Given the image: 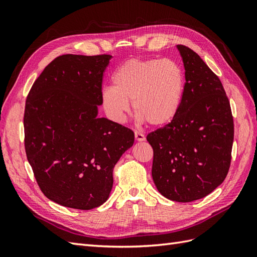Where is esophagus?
Listing matches in <instances>:
<instances>
[{"mask_svg": "<svg viewBox=\"0 0 257 257\" xmlns=\"http://www.w3.org/2000/svg\"><path fill=\"white\" fill-rule=\"evenodd\" d=\"M145 139H146V137H145L144 134L139 133V132H135V141L137 143H142V142L145 141Z\"/></svg>", "mask_w": 257, "mask_h": 257, "instance_id": "obj_1", "label": "esophagus"}]
</instances>
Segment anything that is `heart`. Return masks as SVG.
<instances>
[{
	"label": "heart",
	"instance_id": "b5f03b06",
	"mask_svg": "<svg viewBox=\"0 0 257 257\" xmlns=\"http://www.w3.org/2000/svg\"><path fill=\"white\" fill-rule=\"evenodd\" d=\"M112 87L100 93V103L108 118L124 123L130 113V102L139 120L154 127L174 120L184 91V76L172 60L131 59L115 69Z\"/></svg>",
	"mask_w": 257,
	"mask_h": 257
}]
</instances>
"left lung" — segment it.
Segmentation results:
<instances>
[{
	"mask_svg": "<svg viewBox=\"0 0 257 257\" xmlns=\"http://www.w3.org/2000/svg\"><path fill=\"white\" fill-rule=\"evenodd\" d=\"M185 75L174 120L147 136L153 149L152 178L163 196L190 203L207 196L228 173L234 121L223 85L196 52L177 45Z\"/></svg>",
	"mask_w": 257,
	"mask_h": 257,
	"instance_id": "1",
	"label": "left lung"
}]
</instances>
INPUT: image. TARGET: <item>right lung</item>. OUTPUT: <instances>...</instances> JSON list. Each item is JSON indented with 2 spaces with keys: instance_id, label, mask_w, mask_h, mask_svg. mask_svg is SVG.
<instances>
[{
  "instance_id": "obj_1",
  "label": "right lung",
  "mask_w": 257,
  "mask_h": 257,
  "mask_svg": "<svg viewBox=\"0 0 257 257\" xmlns=\"http://www.w3.org/2000/svg\"><path fill=\"white\" fill-rule=\"evenodd\" d=\"M112 57L64 54L46 67L26 102L27 158L44 195L61 206L103 205L112 169L134 133L98 118L103 74Z\"/></svg>"
}]
</instances>
